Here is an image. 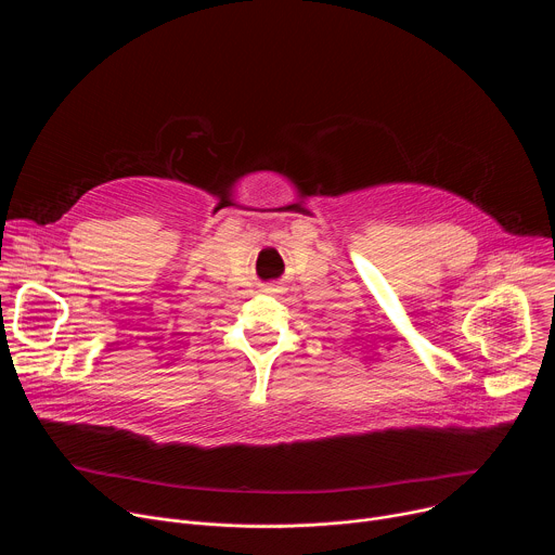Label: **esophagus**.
<instances>
[{
    "mask_svg": "<svg viewBox=\"0 0 555 555\" xmlns=\"http://www.w3.org/2000/svg\"><path fill=\"white\" fill-rule=\"evenodd\" d=\"M263 292H268V294H281V292H283V285H281V283H268V285H263Z\"/></svg>",
    "mask_w": 555,
    "mask_h": 555,
    "instance_id": "1",
    "label": "esophagus"
}]
</instances>
